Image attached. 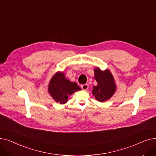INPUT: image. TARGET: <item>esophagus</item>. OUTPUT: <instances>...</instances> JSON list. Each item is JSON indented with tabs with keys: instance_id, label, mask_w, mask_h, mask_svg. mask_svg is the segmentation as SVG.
<instances>
[{
	"instance_id": "1",
	"label": "esophagus",
	"mask_w": 156,
	"mask_h": 156,
	"mask_svg": "<svg viewBox=\"0 0 156 156\" xmlns=\"http://www.w3.org/2000/svg\"><path fill=\"white\" fill-rule=\"evenodd\" d=\"M81 88L84 90H87L88 88V84H83V85H81Z\"/></svg>"
}]
</instances>
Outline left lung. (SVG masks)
<instances>
[{
    "label": "left lung",
    "instance_id": "1",
    "mask_svg": "<svg viewBox=\"0 0 156 156\" xmlns=\"http://www.w3.org/2000/svg\"><path fill=\"white\" fill-rule=\"evenodd\" d=\"M94 73V78L98 84L93 87L92 94L97 101L100 102L108 101L116 91L114 78L108 70L103 71L99 68H96Z\"/></svg>",
    "mask_w": 156,
    "mask_h": 156
}]
</instances>
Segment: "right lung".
<instances>
[{"instance_id":"right-lung-1","label":"right lung","mask_w":156,"mask_h":156,"mask_svg":"<svg viewBox=\"0 0 156 156\" xmlns=\"http://www.w3.org/2000/svg\"><path fill=\"white\" fill-rule=\"evenodd\" d=\"M48 92L57 102L65 104L69 95L75 92L80 90L76 83L71 82L65 78L62 73H57L51 79L48 85Z\"/></svg>"}]
</instances>
